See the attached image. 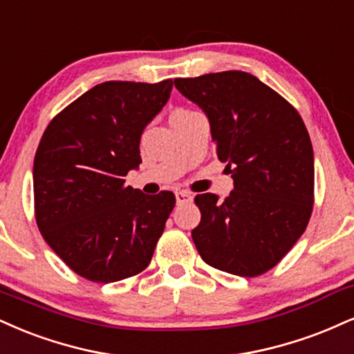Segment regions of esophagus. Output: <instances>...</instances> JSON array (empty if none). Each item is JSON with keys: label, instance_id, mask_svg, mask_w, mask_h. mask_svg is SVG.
<instances>
[{"label": "esophagus", "instance_id": "esophagus-1", "mask_svg": "<svg viewBox=\"0 0 354 354\" xmlns=\"http://www.w3.org/2000/svg\"><path fill=\"white\" fill-rule=\"evenodd\" d=\"M176 203L178 204H185V203H191L193 201V196H191L188 191H176Z\"/></svg>", "mask_w": 354, "mask_h": 354}]
</instances>
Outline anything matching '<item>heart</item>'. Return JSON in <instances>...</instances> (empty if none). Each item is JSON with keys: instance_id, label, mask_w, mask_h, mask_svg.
I'll use <instances>...</instances> for the list:
<instances>
[{"instance_id": "obj_1", "label": "heart", "mask_w": 354, "mask_h": 354, "mask_svg": "<svg viewBox=\"0 0 354 354\" xmlns=\"http://www.w3.org/2000/svg\"><path fill=\"white\" fill-rule=\"evenodd\" d=\"M181 112H186V110H174L173 113H181ZM173 113H171V115H173Z\"/></svg>"}]
</instances>
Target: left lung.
I'll return each instance as SVG.
<instances>
[{
	"mask_svg": "<svg viewBox=\"0 0 354 354\" xmlns=\"http://www.w3.org/2000/svg\"><path fill=\"white\" fill-rule=\"evenodd\" d=\"M206 113L218 158L234 189L219 201L198 194L201 223L194 245L207 266L241 277L275 267L300 239L313 209V148L295 109L242 71L176 79Z\"/></svg>",
	"mask_w": 354,
	"mask_h": 354,
	"instance_id": "obj_1",
	"label": "left lung"
}]
</instances>
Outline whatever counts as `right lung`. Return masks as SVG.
I'll list each match as a JSON object with an SVG mask.
<instances>
[{"mask_svg": "<svg viewBox=\"0 0 354 354\" xmlns=\"http://www.w3.org/2000/svg\"><path fill=\"white\" fill-rule=\"evenodd\" d=\"M173 80H109L55 115L34 156V209L50 249L99 283L129 279L150 263L174 194L125 186L142 163L145 127L169 99Z\"/></svg>", "mask_w": 354, "mask_h": 354, "instance_id": "right-lung-1", "label": "right lung"}]
</instances>
